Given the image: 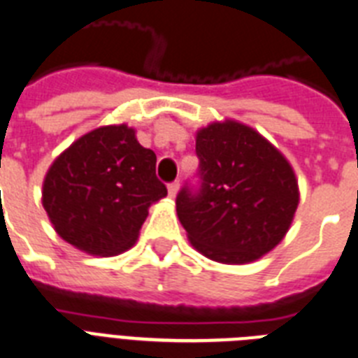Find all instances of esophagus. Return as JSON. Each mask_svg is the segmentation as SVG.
<instances>
[{"label":"esophagus","mask_w":358,"mask_h":358,"mask_svg":"<svg viewBox=\"0 0 358 358\" xmlns=\"http://www.w3.org/2000/svg\"><path fill=\"white\" fill-rule=\"evenodd\" d=\"M178 189H180L178 180H174V182H171V184L167 185V191H169V196H171V198L176 196V193H178Z\"/></svg>","instance_id":"esophagus-1"}]
</instances>
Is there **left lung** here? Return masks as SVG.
Returning <instances> with one entry per match:
<instances>
[{"mask_svg":"<svg viewBox=\"0 0 358 358\" xmlns=\"http://www.w3.org/2000/svg\"><path fill=\"white\" fill-rule=\"evenodd\" d=\"M198 185L185 184L176 213L191 244L222 264H248L269 253L289 229L299 184L289 162L238 122L196 133Z\"/></svg>","mask_w":358,"mask_h":358,"instance_id":"8db88e82","label":"left lung"}]
</instances>
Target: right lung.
Listing matches in <instances>:
<instances>
[{
	"label": "right lung",
	"instance_id": "obj_1",
	"mask_svg": "<svg viewBox=\"0 0 358 358\" xmlns=\"http://www.w3.org/2000/svg\"><path fill=\"white\" fill-rule=\"evenodd\" d=\"M165 194L156 155L138 143L127 125L94 129L76 140L43 182V207L56 233L101 257L131 248L149 206Z\"/></svg>",
	"mask_w": 358,
	"mask_h": 358
}]
</instances>
